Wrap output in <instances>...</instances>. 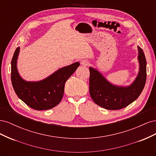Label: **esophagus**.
Here are the masks:
<instances>
[{"mask_svg":"<svg viewBox=\"0 0 156 156\" xmlns=\"http://www.w3.org/2000/svg\"><path fill=\"white\" fill-rule=\"evenodd\" d=\"M81 63L83 66H88L90 64V62H88V60H82Z\"/></svg>","mask_w":156,"mask_h":156,"instance_id":"esophagus-1","label":"esophagus"}]
</instances>
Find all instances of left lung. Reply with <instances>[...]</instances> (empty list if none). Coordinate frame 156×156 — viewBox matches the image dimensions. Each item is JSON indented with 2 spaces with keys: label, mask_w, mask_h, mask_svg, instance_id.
Here are the masks:
<instances>
[{
  "label": "left lung",
  "mask_w": 156,
  "mask_h": 156,
  "mask_svg": "<svg viewBox=\"0 0 156 156\" xmlns=\"http://www.w3.org/2000/svg\"><path fill=\"white\" fill-rule=\"evenodd\" d=\"M138 59L139 72L129 87H116L108 82L98 70L89 68V92L92 100L99 106L108 110L123 108L140 96L146 81V60L139 46Z\"/></svg>",
  "instance_id": "1"
}]
</instances>
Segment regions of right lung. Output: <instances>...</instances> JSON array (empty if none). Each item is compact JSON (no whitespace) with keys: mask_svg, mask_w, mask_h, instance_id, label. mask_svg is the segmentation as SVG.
<instances>
[{"mask_svg":"<svg viewBox=\"0 0 156 156\" xmlns=\"http://www.w3.org/2000/svg\"><path fill=\"white\" fill-rule=\"evenodd\" d=\"M19 52L20 47L14 52L11 62V80L17 96L37 111L50 109L57 105L62 99L66 81L79 67V62L60 68L41 81L27 82L20 76L17 69Z\"/></svg>","mask_w":156,"mask_h":156,"instance_id":"add662e5","label":"right lung"}]
</instances>
